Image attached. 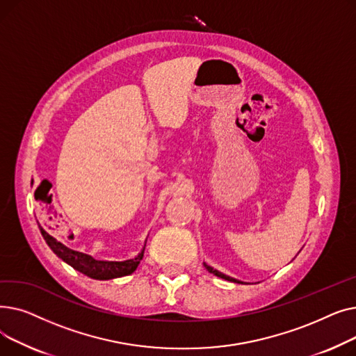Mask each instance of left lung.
<instances>
[{
    "label": "left lung",
    "mask_w": 356,
    "mask_h": 356,
    "mask_svg": "<svg viewBox=\"0 0 356 356\" xmlns=\"http://www.w3.org/2000/svg\"><path fill=\"white\" fill-rule=\"evenodd\" d=\"M203 266H204V268H207L209 273L215 274L216 277H220V278H223V280H228V282H232V283H239V284H242V282H239V280H235V278H232V277H228V275H225V274H222V273H219L218 270H213V268H212L211 266H208V264L203 263Z\"/></svg>",
    "instance_id": "8db88e82"
}]
</instances>
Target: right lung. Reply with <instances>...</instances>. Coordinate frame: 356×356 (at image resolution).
Returning <instances> with one entry per match:
<instances>
[{
  "mask_svg": "<svg viewBox=\"0 0 356 356\" xmlns=\"http://www.w3.org/2000/svg\"><path fill=\"white\" fill-rule=\"evenodd\" d=\"M39 228L46 241V244L50 247V250L56 255L62 258L66 264H69L74 270H78L79 273L90 277V278H95V280H111V278H118V277H124V275L134 273L144 255V248H143L137 257L131 258V259H125V261L95 259L88 254L67 248L66 245L62 244V242H59L58 239L49 235L40 225H39Z\"/></svg>",
  "mask_w": 356,
  "mask_h": 356,
  "instance_id": "obj_1",
  "label": "right lung"
}]
</instances>
